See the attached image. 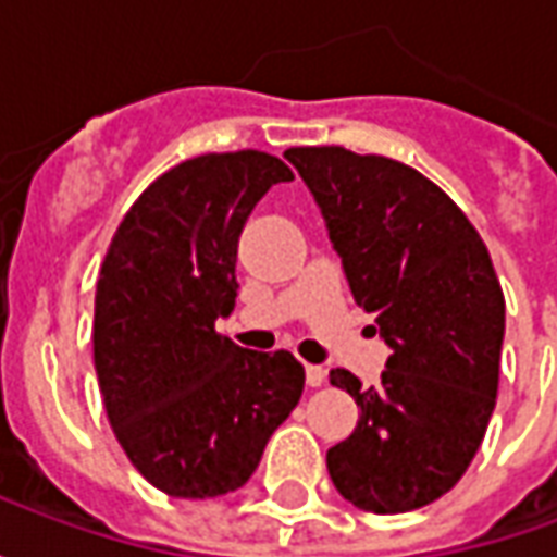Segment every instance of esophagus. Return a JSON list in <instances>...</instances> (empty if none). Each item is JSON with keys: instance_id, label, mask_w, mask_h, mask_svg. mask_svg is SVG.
Wrapping results in <instances>:
<instances>
[{"instance_id": "esophagus-1", "label": "esophagus", "mask_w": 557, "mask_h": 557, "mask_svg": "<svg viewBox=\"0 0 557 557\" xmlns=\"http://www.w3.org/2000/svg\"><path fill=\"white\" fill-rule=\"evenodd\" d=\"M304 373H307V385H310V387H322V385H325L327 373H325V370H322V367H315V363H307V370H304Z\"/></svg>"}]
</instances>
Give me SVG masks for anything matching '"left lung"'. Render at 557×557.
Masks as SVG:
<instances>
[{"mask_svg": "<svg viewBox=\"0 0 557 557\" xmlns=\"http://www.w3.org/2000/svg\"><path fill=\"white\" fill-rule=\"evenodd\" d=\"M286 160L391 349L379 387L331 370L361 420L327 450V474L361 510H418L466 474L495 411L504 295L490 250L454 199L399 160L343 146L289 148Z\"/></svg>", "mask_w": 557, "mask_h": 557, "instance_id": "8db88e82", "label": "left lung"}]
</instances>
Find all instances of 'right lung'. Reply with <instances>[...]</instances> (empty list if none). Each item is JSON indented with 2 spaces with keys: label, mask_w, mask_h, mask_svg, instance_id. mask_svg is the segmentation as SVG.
Instances as JSON below:
<instances>
[{
  "label": "right lung",
  "mask_w": 557,
  "mask_h": 557,
  "mask_svg": "<svg viewBox=\"0 0 557 557\" xmlns=\"http://www.w3.org/2000/svg\"><path fill=\"white\" fill-rule=\"evenodd\" d=\"M292 170L265 151L184 160L113 235L95 292V370L115 438L172 498L244 486L298 406L304 367L214 331L235 307L238 235Z\"/></svg>",
  "instance_id": "add662e5"
}]
</instances>
